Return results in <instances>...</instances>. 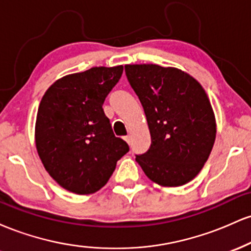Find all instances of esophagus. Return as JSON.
<instances>
[{
  "label": "esophagus",
  "mask_w": 251,
  "mask_h": 251,
  "mask_svg": "<svg viewBox=\"0 0 251 251\" xmlns=\"http://www.w3.org/2000/svg\"><path fill=\"white\" fill-rule=\"evenodd\" d=\"M124 140L129 144V143H131V137H129V135H125V137H124Z\"/></svg>",
  "instance_id": "esophagus-1"
}]
</instances>
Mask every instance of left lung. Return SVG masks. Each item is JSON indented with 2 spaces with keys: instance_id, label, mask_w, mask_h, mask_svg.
I'll return each mask as SVG.
<instances>
[{
  "instance_id": "obj_1",
  "label": "left lung",
  "mask_w": 251,
  "mask_h": 251,
  "mask_svg": "<svg viewBox=\"0 0 251 251\" xmlns=\"http://www.w3.org/2000/svg\"><path fill=\"white\" fill-rule=\"evenodd\" d=\"M125 73L145 112L151 145L135 159L164 186H179L200 174L216 138L205 91L189 74L158 65H126Z\"/></svg>"
}]
</instances>
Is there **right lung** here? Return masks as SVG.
Returning a JSON list of instances; mask_svg holds the SVG:
<instances>
[{
  "label": "right lung",
  "instance_id": "1",
  "mask_svg": "<svg viewBox=\"0 0 251 251\" xmlns=\"http://www.w3.org/2000/svg\"><path fill=\"white\" fill-rule=\"evenodd\" d=\"M123 71V66L93 67L63 76L40 102L37 153L48 174L68 191L87 195L101 189L128 152L102 109Z\"/></svg>",
  "mask_w": 251,
  "mask_h": 251
}]
</instances>
